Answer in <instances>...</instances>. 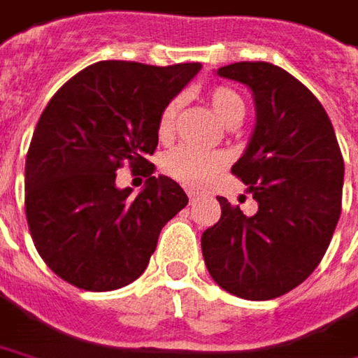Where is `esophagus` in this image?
I'll return each mask as SVG.
<instances>
[{"label":"esophagus","instance_id":"1","mask_svg":"<svg viewBox=\"0 0 358 358\" xmlns=\"http://www.w3.org/2000/svg\"><path fill=\"white\" fill-rule=\"evenodd\" d=\"M187 196H189L191 203H195L196 199H199V191H195V189H187Z\"/></svg>","mask_w":358,"mask_h":358}]
</instances>
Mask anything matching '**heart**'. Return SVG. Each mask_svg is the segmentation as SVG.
I'll list each match as a JSON object with an SVG mask.
<instances>
[{"mask_svg":"<svg viewBox=\"0 0 358 358\" xmlns=\"http://www.w3.org/2000/svg\"><path fill=\"white\" fill-rule=\"evenodd\" d=\"M210 106L215 114L227 126H238L246 114V104L238 92H234L229 86H215L208 92ZM181 108V98H173L167 106L163 108L159 116V136H169L175 128L177 112ZM227 165V157L218 151L199 150L195 145H179L169 153L163 155L162 167L169 177H173L179 183L189 187H201L210 181L215 175Z\"/></svg>","mask_w":358,"mask_h":358,"instance_id":"heart-1","label":"heart"}]
</instances>
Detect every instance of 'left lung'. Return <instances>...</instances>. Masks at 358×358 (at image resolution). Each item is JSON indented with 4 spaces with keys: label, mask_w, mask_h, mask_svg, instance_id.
<instances>
[{
    "label": "left lung",
    "mask_w": 358,
    "mask_h": 358,
    "mask_svg": "<svg viewBox=\"0 0 358 358\" xmlns=\"http://www.w3.org/2000/svg\"><path fill=\"white\" fill-rule=\"evenodd\" d=\"M246 84L256 128L232 175L258 203L246 217L224 196L220 218L203 232L208 274L232 296L274 299L308 280L341 215L343 163L325 108L308 86L272 62H234L217 71Z\"/></svg>",
    "instance_id": "8db88e82"
}]
</instances>
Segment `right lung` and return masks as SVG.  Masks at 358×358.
Wrapping results in <instances>:
<instances>
[{
	"label": "right lung",
	"instance_id": "obj_1",
	"mask_svg": "<svg viewBox=\"0 0 358 358\" xmlns=\"http://www.w3.org/2000/svg\"><path fill=\"white\" fill-rule=\"evenodd\" d=\"M199 62L153 66L100 61L64 83L43 110L25 159V215L55 274L86 292L138 280L167 220L189 203L169 177H153L163 108ZM124 162L148 183L136 199L117 189Z\"/></svg>",
	"mask_w": 358,
	"mask_h": 358
}]
</instances>
